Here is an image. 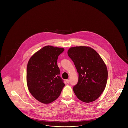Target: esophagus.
<instances>
[{
    "label": "esophagus",
    "mask_w": 128,
    "mask_h": 128,
    "mask_svg": "<svg viewBox=\"0 0 128 128\" xmlns=\"http://www.w3.org/2000/svg\"><path fill=\"white\" fill-rule=\"evenodd\" d=\"M66 82H67V84H69L70 83V80H67Z\"/></svg>",
    "instance_id": "esophagus-1"
}]
</instances>
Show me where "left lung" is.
Segmentation results:
<instances>
[{"label":"left lung","mask_w":128,"mask_h":128,"mask_svg":"<svg viewBox=\"0 0 128 128\" xmlns=\"http://www.w3.org/2000/svg\"><path fill=\"white\" fill-rule=\"evenodd\" d=\"M79 74L73 91L82 101H95L103 92L107 82L108 72L103 60L94 49L87 46L71 48L68 51Z\"/></svg>","instance_id":"left-lung-1"}]
</instances>
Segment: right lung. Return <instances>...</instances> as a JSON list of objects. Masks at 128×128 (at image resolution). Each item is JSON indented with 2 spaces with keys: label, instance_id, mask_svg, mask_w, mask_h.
<instances>
[{
  "label": "right lung",
  "instance_id": "add662e5",
  "mask_svg": "<svg viewBox=\"0 0 128 128\" xmlns=\"http://www.w3.org/2000/svg\"><path fill=\"white\" fill-rule=\"evenodd\" d=\"M64 49L47 46L31 57L27 67L26 79L29 91L38 101L51 103L59 97L64 87L57 65L58 56Z\"/></svg>",
  "mask_w": 128,
  "mask_h": 128
}]
</instances>
